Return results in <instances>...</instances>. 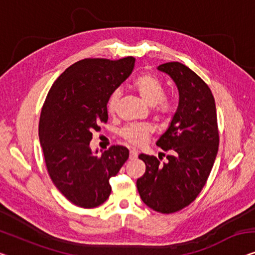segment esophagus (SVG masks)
Listing matches in <instances>:
<instances>
[{"label":"esophagus","mask_w":255,"mask_h":255,"mask_svg":"<svg viewBox=\"0 0 255 255\" xmlns=\"http://www.w3.org/2000/svg\"><path fill=\"white\" fill-rule=\"evenodd\" d=\"M137 155H138V153H137V151L136 150H130L129 151V159H136L137 158Z\"/></svg>","instance_id":"1"}]
</instances>
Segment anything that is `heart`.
Here are the masks:
<instances>
[{
    "label": "heart",
    "mask_w": 255,
    "mask_h": 255,
    "mask_svg": "<svg viewBox=\"0 0 255 255\" xmlns=\"http://www.w3.org/2000/svg\"><path fill=\"white\" fill-rule=\"evenodd\" d=\"M134 88L138 91L139 96L146 104L155 106V112L159 116H167L173 111L172 101L165 98V86L157 77L152 74H142L132 82ZM123 91L117 88L112 91L108 101V110L113 115L117 112ZM152 131V127L147 124H131L121 130L123 137L129 143L139 145L145 142Z\"/></svg>",
    "instance_id": "obj_1"
}]
</instances>
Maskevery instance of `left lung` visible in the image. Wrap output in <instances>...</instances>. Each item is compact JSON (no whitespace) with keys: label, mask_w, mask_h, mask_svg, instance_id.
<instances>
[{"label":"left lung","mask_w":255,"mask_h":255,"mask_svg":"<svg viewBox=\"0 0 255 255\" xmlns=\"http://www.w3.org/2000/svg\"><path fill=\"white\" fill-rule=\"evenodd\" d=\"M178 90V106L157 145L169 151L161 164L153 155L139 154L145 173L137 178L143 203L164 214L187 207L199 195L219 150L215 101L211 89L195 72L178 62L161 64Z\"/></svg>","instance_id":"8db88e82"}]
</instances>
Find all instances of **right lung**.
<instances>
[{
  "mask_svg": "<svg viewBox=\"0 0 255 255\" xmlns=\"http://www.w3.org/2000/svg\"><path fill=\"white\" fill-rule=\"evenodd\" d=\"M134 65V57L79 60L57 78L45 98L39 124L45 166L56 188L79 207L94 208L106 201L110 178L129 157L121 145L97 155L90 140L93 131L108 121L110 95L131 74Z\"/></svg>",
  "mask_w": 255,
  "mask_h": 255,
  "instance_id": "obj_1",
  "label": "right lung"
}]
</instances>
